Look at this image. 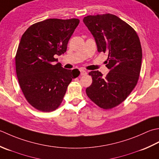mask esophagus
Instances as JSON below:
<instances>
[{"label": "esophagus", "instance_id": "34e87169", "mask_svg": "<svg viewBox=\"0 0 159 159\" xmlns=\"http://www.w3.org/2000/svg\"><path fill=\"white\" fill-rule=\"evenodd\" d=\"M80 75H87V72L84 69H80Z\"/></svg>", "mask_w": 159, "mask_h": 159}]
</instances>
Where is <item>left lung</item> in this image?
Wrapping results in <instances>:
<instances>
[{
	"label": "left lung",
	"mask_w": 159,
	"mask_h": 159,
	"mask_svg": "<svg viewBox=\"0 0 159 159\" xmlns=\"http://www.w3.org/2000/svg\"><path fill=\"white\" fill-rule=\"evenodd\" d=\"M84 24L96 41L99 52L108 53L103 77L90 71L93 82L86 89L87 96L103 109H111L128 98L137 85L141 72L142 48L137 32L130 25L111 14L87 16Z\"/></svg>",
	"instance_id": "left-lung-1"
}]
</instances>
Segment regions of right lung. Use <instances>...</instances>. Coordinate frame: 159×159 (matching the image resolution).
<instances>
[{"instance_id":"right-lung-1","label":"right lung","mask_w":159,"mask_h":159,"mask_svg":"<svg viewBox=\"0 0 159 159\" xmlns=\"http://www.w3.org/2000/svg\"><path fill=\"white\" fill-rule=\"evenodd\" d=\"M80 23L77 18H50L31 25L19 43L15 57L16 75L28 103L42 112L56 110L67 87L79 76L78 69L61 67L55 56L66 51L67 44Z\"/></svg>"}]
</instances>
